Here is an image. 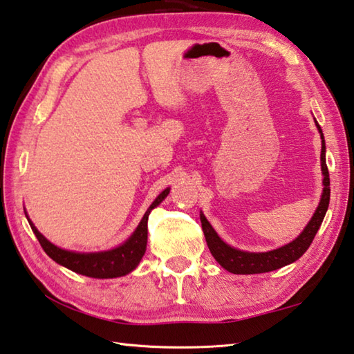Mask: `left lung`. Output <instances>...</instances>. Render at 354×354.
<instances>
[{"mask_svg":"<svg viewBox=\"0 0 354 354\" xmlns=\"http://www.w3.org/2000/svg\"><path fill=\"white\" fill-rule=\"evenodd\" d=\"M319 128L320 138H322V153H320V160H322V173H324V194L320 198L319 207L316 214L313 215L311 221L308 223V226L304 229L297 239L291 241L289 244H285L279 249L269 250V252H244V250H239L230 248L229 244L224 243L220 236L216 235L214 227L210 226L209 221L205 220V216L201 214V224L204 230L205 241L210 249V254L215 257V260L220 265L227 269L232 274H261L275 271L281 266H286L289 263L299 260L301 255L306 252V249L311 246V243L316 236L320 224L324 221V216L326 214L330 204V175H328V167H326L325 160V140L322 128L316 122Z\"/></svg>","mask_w":354,"mask_h":354,"instance_id":"8db88e82","label":"left lung"}]
</instances>
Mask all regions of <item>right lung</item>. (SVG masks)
Returning <instances> with one entry per match:
<instances>
[{
	"mask_svg": "<svg viewBox=\"0 0 354 354\" xmlns=\"http://www.w3.org/2000/svg\"><path fill=\"white\" fill-rule=\"evenodd\" d=\"M170 189H165L162 194H160L153 204L145 212L142 221L139 223L138 229L134 230V234L128 239L124 244H120L119 248L105 250V252H93V254H80V252H73V250H65L54 246L53 243L48 241L44 236L38 232L34 224L29 221L32 230L37 236V240L40 241L41 248L44 252H46L50 259L55 263L65 266L71 271L77 274L86 275V277H94V279H113V277H122L128 272H131L134 268L139 265L140 259H142L145 254L147 248V234H149V227H147V223H149V215L150 212L162 203V199L169 195Z\"/></svg>",
	"mask_w": 354,
	"mask_h": 354,
	"instance_id": "obj_1",
	"label": "right lung"
}]
</instances>
